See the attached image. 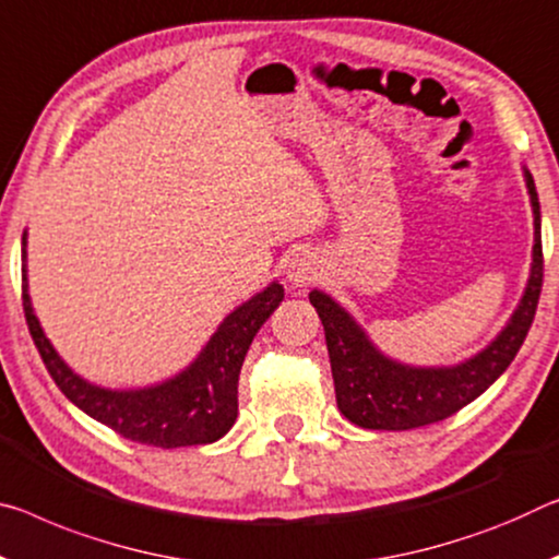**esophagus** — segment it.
Listing matches in <instances>:
<instances>
[{
	"instance_id": "1",
	"label": "esophagus",
	"mask_w": 559,
	"mask_h": 559,
	"mask_svg": "<svg viewBox=\"0 0 559 559\" xmlns=\"http://www.w3.org/2000/svg\"><path fill=\"white\" fill-rule=\"evenodd\" d=\"M286 278L294 288L313 283L318 278V263L313 255L308 251H296L294 255H290L288 265H286Z\"/></svg>"
}]
</instances>
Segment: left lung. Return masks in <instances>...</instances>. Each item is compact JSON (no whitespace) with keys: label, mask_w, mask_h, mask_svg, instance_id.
I'll list each match as a JSON object with an SVG mask.
<instances>
[{"label":"left lung","mask_w":559,"mask_h":559,"mask_svg":"<svg viewBox=\"0 0 559 559\" xmlns=\"http://www.w3.org/2000/svg\"><path fill=\"white\" fill-rule=\"evenodd\" d=\"M525 183L535 216L533 269H530L527 288L508 325L477 356L457 366H405L383 356L370 343L366 331L353 321V316L331 296H325L323 290H311L308 298L325 331L338 411L358 428L411 430L445 420L460 407L473 403L477 395H483L515 360L533 325L539 290H543V231H539L543 226H539L535 181L527 168Z\"/></svg>","instance_id":"8db88e82"}]
</instances>
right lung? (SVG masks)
<instances>
[{
    "instance_id": "add662e5",
    "label": "right lung",
    "mask_w": 559,
    "mask_h": 559,
    "mask_svg": "<svg viewBox=\"0 0 559 559\" xmlns=\"http://www.w3.org/2000/svg\"><path fill=\"white\" fill-rule=\"evenodd\" d=\"M22 255V306L32 341L59 391L76 407L121 438L154 448L209 445L231 430L238 415V373L253 335L283 300L278 281L228 313L199 358L179 376L139 391H109L76 376L44 335L26 290V231Z\"/></svg>"
}]
</instances>
